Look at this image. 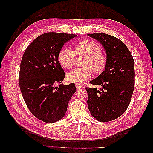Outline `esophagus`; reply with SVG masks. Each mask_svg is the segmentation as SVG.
Instances as JSON below:
<instances>
[{
  "label": "esophagus",
  "mask_w": 153,
  "mask_h": 153,
  "mask_svg": "<svg viewBox=\"0 0 153 153\" xmlns=\"http://www.w3.org/2000/svg\"><path fill=\"white\" fill-rule=\"evenodd\" d=\"M76 87L77 89H81V88H83V87L82 85H80V84H76Z\"/></svg>",
  "instance_id": "1"
}]
</instances>
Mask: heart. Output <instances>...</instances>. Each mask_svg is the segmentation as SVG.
Listing matches in <instances>:
<instances>
[{
	"label": "heart",
	"mask_w": 153,
	"mask_h": 153,
	"mask_svg": "<svg viewBox=\"0 0 153 153\" xmlns=\"http://www.w3.org/2000/svg\"><path fill=\"white\" fill-rule=\"evenodd\" d=\"M74 51L71 48L64 47L59 51L58 60L65 69H71L73 67L76 54L85 56L82 66L75 68L66 74L68 82L82 83L90 79L93 71L99 74L105 70L106 65V58L102 52L99 45L91 40L79 41L74 45Z\"/></svg>",
	"instance_id": "heart-1"
}]
</instances>
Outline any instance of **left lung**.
<instances>
[{"label": "left lung", "instance_id": "left-lung-1", "mask_svg": "<svg viewBox=\"0 0 153 153\" xmlns=\"http://www.w3.org/2000/svg\"><path fill=\"white\" fill-rule=\"evenodd\" d=\"M102 45L106 53L105 70L90 83L102 88L86 87L87 106L93 118L106 122L122 116L130 103L135 85L134 61L126 45L106 33H89Z\"/></svg>", "mask_w": 153, "mask_h": 153}]
</instances>
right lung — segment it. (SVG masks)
<instances>
[{
  "instance_id": "obj_1",
  "label": "right lung",
  "mask_w": 153,
  "mask_h": 153,
  "mask_svg": "<svg viewBox=\"0 0 153 153\" xmlns=\"http://www.w3.org/2000/svg\"><path fill=\"white\" fill-rule=\"evenodd\" d=\"M77 35L49 32L37 37L23 55L19 85L23 98L32 114L41 121L54 123L66 112L76 91L74 83L61 84L65 74L58 60L63 45ZM61 84L58 87L55 86Z\"/></svg>"
}]
</instances>
